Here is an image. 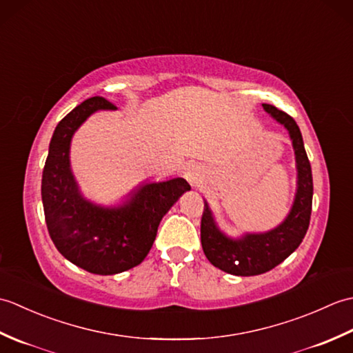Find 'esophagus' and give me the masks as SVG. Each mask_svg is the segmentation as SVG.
Instances as JSON below:
<instances>
[{
  "instance_id": "34e87169",
  "label": "esophagus",
  "mask_w": 353,
  "mask_h": 353,
  "mask_svg": "<svg viewBox=\"0 0 353 353\" xmlns=\"http://www.w3.org/2000/svg\"><path fill=\"white\" fill-rule=\"evenodd\" d=\"M183 176L191 185H196L200 179V168L197 165H188V167L183 170Z\"/></svg>"
}]
</instances>
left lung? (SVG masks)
Returning <instances> with one entry per match:
<instances>
[{
	"label": "left lung",
	"mask_w": 353,
	"mask_h": 353,
	"mask_svg": "<svg viewBox=\"0 0 353 353\" xmlns=\"http://www.w3.org/2000/svg\"><path fill=\"white\" fill-rule=\"evenodd\" d=\"M262 106L290 132L297 162V192L291 211L282 224L265 234H249L241 239H230L221 234L205 201L200 226L201 247L212 265L236 276L262 274L287 259L305 238L312 211V172L301 129L283 110L272 104Z\"/></svg>",
	"instance_id": "8db88e82"
}]
</instances>
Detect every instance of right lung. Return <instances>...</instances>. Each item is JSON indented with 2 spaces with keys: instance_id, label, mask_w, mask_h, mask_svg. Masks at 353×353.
Wrapping results in <instances>:
<instances>
[{
  "instance_id": "right-lung-1",
  "label": "right lung",
  "mask_w": 353,
  "mask_h": 353,
  "mask_svg": "<svg viewBox=\"0 0 353 353\" xmlns=\"http://www.w3.org/2000/svg\"><path fill=\"white\" fill-rule=\"evenodd\" d=\"M100 109L117 108L91 97L57 124L42 172V203L48 234L66 259L89 273L117 274L144 261L162 216L191 186L181 177L148 183L112 209L81 197L70 168V144L79 125Z\"/></svg>"
}]
</instances>
